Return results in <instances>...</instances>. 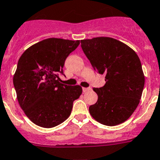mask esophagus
I'll use <instances>...</instances> for the list:
<instances>
[{
    "mask_svg": "<svg viewBox=\"0 0 160 160\" xmlns=\"http://www.w3.org/2000/svg\"><path fill=\"white\" fill-rule=\"evenodd\" d=\"M91 88H83V92H88V91H91Z\"/></svg>",
    "mask_w": 160,
    "mask_h": 160,
    "instance_id": "obj_1",
    "label": "esophagus"
}]
</instances>
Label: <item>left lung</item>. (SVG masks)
<instances>
[{
  "mask_svg": "<svg viewBox=\"0 0 160 160\" xmlns=\"http://www.w3.org/2000/svg\"><path fill=\"white\" fill-rule=\"evenodd\" d=\"M80 42L94 70L105 76V84L93 88L98 101L89 107L90 114L106 126L123 123L137 108L145 85L138 56L129 46L112 37H94Z\"/></svg>",
  "mask_w": 160,
  "mask_h": 160,
  "instance_id": "1",
  "label": "left lung"
}]
</instances>
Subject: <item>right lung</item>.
I'll use <instances>...</instances> for the list:
<instances>
[{
	"label": "right lung",
	"mask_w": 160,
	"mask_h": 160,
	"mask_svg": "<svg viewBox=\"0 0 160 160\" xmlns=\"http://www.w3.org/2000/svg\"><path fill=\"white\" fill-rule=\"evenodd\" d=\"M79 44L80 41L45 39L26 49L18 59L13 77L17 99L37 126L51 128L63 123L82 94L81 87L63 84L58 77L66 58Z\"/></svg>",
	"instance_id": "right-lung-1"
}]
</instances>
